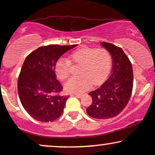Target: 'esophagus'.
<instances>
[{"label": "esophagus", "mask_w": 155, "mask_h": 155, "mask_svg": "<svg viewBox=\"0 0 155 155\" xmlns=\"http://www.w3.org/2000/svg\"><path fill=\"white\" fill-rule=\"evenodd\" d=\"M72 95L76 96V97H78V98H81V97H82V96L84 95V94H72Z\"/></svg>", "instance_id": "1"}]
</instances>
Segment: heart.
I'll use <instances>...</instances> for the list:
<instances>
[{
  "instance_id": "1",
  "label": "heart",
  "mask_w": 155,
  "mask_h": 155,
  "mask_svg": "<svg viewBox=\"0 0 155 155\" xmlns=\"http://www.w3.org/2000/svg\"><path fill=\"white\" fill-rule=\"evenodd\" d=\"M71 63L79 64L77 73L65 84V89L69 93H80L88 89L93 84L97 85L107 77L111 68L112 58L105 48L82 47L70 54L68 60L60 58L55 64L58 79L65 80L69 75Z\"/></svg>"
}]
</instances>
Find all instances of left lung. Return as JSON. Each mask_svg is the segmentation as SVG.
Wrapping results in <instances>:
<instances>
[{
  "instance_id": "1",
  "label": "left lung",
  "mask_w": 155,
  "mask_h": 155,
  "mask_svg": "<svg viewBox=\"0 0 155 155\" xmlns=\"http://www.w3.org/2000/svg\"><path fill=\"white\" fill-rule=\"evenodd\" d=\"M113 58V69L108 79L89 94L92 102L87 108L90 117L107 119L117 116L127 105L132 94L134 74L132 65L124 50L115 45L102 42Z\"/></svg>"
}]
</instances>
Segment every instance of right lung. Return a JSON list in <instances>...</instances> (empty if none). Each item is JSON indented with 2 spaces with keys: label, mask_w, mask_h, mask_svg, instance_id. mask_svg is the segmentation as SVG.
Wrapping results in <instances>:
<instances>
[{
  "label": "right lung",
  "mask_w": 155,
  "mask_h": 155,
  "mask_svg": "<svg viewBox=\"0 0 155 155\" xmlns=\"http://www.w3.org/2000/svg\"><path fill=\"white\" fill-rule=\"evenodd\" d=\"M76 46H42L26 58L18 78V93L22 106L35 120L51 122L63 113L69 96L59 94L63 87L54 68L59 58Z\"/></svg>",
  "instance_id": "right-lung-1"
}]
</instances>
